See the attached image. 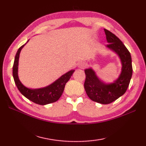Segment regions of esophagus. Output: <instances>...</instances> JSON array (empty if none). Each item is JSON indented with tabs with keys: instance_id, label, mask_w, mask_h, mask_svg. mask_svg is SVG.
I'll list each match as a JSON object with an SVG mask.
<instances>
[{
	"instance_id": "obj_1",
	"label": "esophagus",
	"mask_w": 146,
	"mask_h": 146,
	"mask_svg": "<svg viewBox=\"0 0 146 146\" xmlns=\"http://www.w3.org/2000/svg\"><path fill=\"white\" fill-rule=\"evenodd\" d=\"M85 66H86V65L84 63H83V62H80V63L78 64V68H82V69L84 68Z\"/></svg>"
}]
</instances>
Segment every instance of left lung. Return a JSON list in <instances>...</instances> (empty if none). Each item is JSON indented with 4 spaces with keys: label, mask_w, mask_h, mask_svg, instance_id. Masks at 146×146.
Masks as SVG:
<instances>
[{
    "label": "left lung",
    "mask_w": 146,
    "mask_h": 146,
    "mask_svg": "<svg viewBox=\"0 0 146 146\" xmlns=\"http://www.w3.org/2000/svg\"><path fill=\"white\" fill-rule=\"evenodd\" d=\"M107 42L106 47L119 56L122 63L121 73L115 81L106 84L98 78L92 68L85 70L86 79L84 88L92 100L102 104H108L116 100L127 91L132 75V59L130 52L123 42L109 31L104 29Z\"/></svg>",
    "instance_id": "obj_1"
}]
</instances>
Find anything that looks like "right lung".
Returning <instances> with one entry per match:
<instances>
[{
  "label": "right lung",
  "mask_w": 146,
  "mask_h": 146,
  "mask_svg": "<svg viewBox=\"0 0 146 146\" xmlns=\"http://www.w3.org/2000/svg\"><path fill=\"white\" fill-rule=\"evenodd\" d=\"M28 41L26 43H27ZM26 43L19 48L15 56L12 74H13L15 85H16L18 90L21 94L34 103L44 105L56 102L61 97L64 91L65 85L68 82V80L70 79L71 75L75 71V70H70L64 74L52 84L46 86V87L38 89H30L26 87L19 79L18 64L21 51L24 46L26 44Z\"/></svg>",
  "instance_id": "right-lung-1"
}]
</instances>
